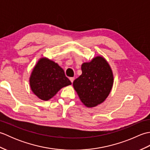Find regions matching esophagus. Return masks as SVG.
Instances as JSON below:
<instances>
[{"label":"esophagus","instance_id":"1","mask_svg":"<svg viewBox=\"0 0 150 150\" xmlns=\"http://www.w3.org/2000/svg\"><path fill=\"white\" fill-rule=\"evenodd\" d=\"M69 80H70V81H71L72 83H73V81H74V77H70L69 78Z\"/></svg>","mask_w":150,"mask_h":150}]
</instances>
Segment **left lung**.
<instances>
[{
	"mask_svg": "<svg viewBox=\"0 0 150 150\" xmlns=\"http://www.w3.org/2000/svg\"><path fill=\"white\" fill-rule=\"evenodd\" d=\"M82 74L73 81V88L81 102L88 108L103 103L112 89L113 75L103 57L97 56L81 66Z\"/></svg>",
	"mask_w": 150,
	"mask_h": 150,
	"instance_id": "1",
	"label": "left lung"
}]
</instances>
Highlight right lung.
<instances>
[{
	"mask_svg": "<svg viewBox=\"0 0 150 150\" xmlns=\"http://www.w3.org/2000/svg\"><path fill=\"white\" fill-rule=\"evenodd\" d=\"M71 84L61 67L46 57L39 60L30 77L31 91L42 100H50L60 89Z\"/></svg>",
	"mask_w": 150,
	"mask_h": 150,
	"instance_id": "1",
	"label": "right lung"
}]
</instances>
